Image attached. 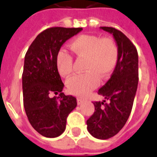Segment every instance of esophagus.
Instances as JSON below:
<instances>
[{
	"instance_id": "obj_1",
	"label": "esophagus",
	"mask_w": 157,
	"mask_h": 157,
	"mask_svg": "<svg viewBox=\"0 0 157 157\" xmlns=\"http://www.w3.org/2000/svg\"><path fill=\"white\" fill-rule=\"evenodd\" d=\"M84 102H85V100H84V99L80 98H77V103H78L79 105L82 104V103H83Z\"/></svg>"
}]
</instances>
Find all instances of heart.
Here are the masks:
<instances>
[{
	"instance_id": "b5f03b06",
	"label": "heart",
	"mask_w": 157,
	"mask_h": 157,
	"mask_svg": "<svg viewBox=\"0 0 157 157\" xmlns=\"http://www.w3.org/2000/svg\"><path fill=\"white\" fill-rule=\"evenodd\" d=\"M70 50L78 58H85L84 74L74 75L67 81V89L73 95L84 97L99 84V78L105 81L115 69L118 59V48L111 38L82 34L69 44ZM59 75L68 77L73 71V59L66 52L57 56Z\"/></svg>"
}]
</instances>
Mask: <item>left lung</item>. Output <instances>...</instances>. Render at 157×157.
Listing matches in <instances>:
<instances>
[{
	"label": "left lung",
	"instance_id": "8db88e82",
	"mask_svg": "<svg viewBox=\"0 0 157 157\" xmlns=\"http://www.w3.org/2000/svg\"><path fill=\"white\" fill-rule=\"evenodd\" d=\"M112 33L118 48V59L111 77L98 90L109 102H94L95 111L86 121L87 130L97 139L107 140L117 135L131 113L139 82L138 52L134 44L118 29L100 28Z\"/></svg>",
	"mask_w": 157,
	"mask_h": 157
}]
</instances>
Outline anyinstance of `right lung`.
I'll return each instance as SVG.
<instances>
[{"instance_id":"1","label":"right lung","mask_w":157,"mask_h":157,"mask_svg":"<svg viewBox=\"0 0 157 157\" xmlns=\"http://www.w3.org/2000/svg\"><path fill=\"white\" fill-rule=\"evenodd\" d=\"M82 30L61 27L45 29L26 53L22 72L23 106L33 128L44 137L61 135L69 113L77 105L75 97L62 92L64 83L56 59L63 44Z\"/></svg>"}]
</instances>
